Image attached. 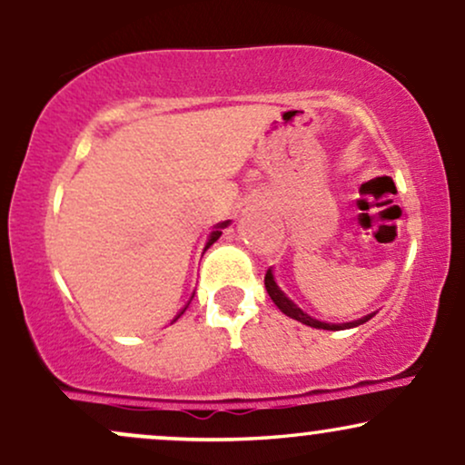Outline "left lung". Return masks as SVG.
Instances as JSON below:
<instances>
[{"label":"left lung","mask_w":465,"mask_h":465,"mask_svg":"<svg viewBox=\"0 0 465 465\" xmlns=\"http://www.w3.org/2000/svg\"><path fill=\"white\" fill-rule=\"evenodd\" d=\"M264 286H266V292H269V297H271V300H273L275 306L280 308V311L284 312L286 317L295 319V322H300V323H306V325H311V328H319V330H322V328H323V330H345V328H356V325H361V323L370 322V319H371V314H370V317H362V319H359V322H351V323H341V325H336V323H323V322H317V319L308 317V314L303 312L302 308H297L295 303H292L291 300H288V297L284 295V292H282L280 288H277L275 280H273V273H271V271H266V275H264Z\"/></svg>","instance_id":"obj_1"}]
</instances>
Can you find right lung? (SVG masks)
Returning <instances> with one entry per match:
<instances>
[{"label": "right lung", "instance_id": "add662e5", "mask_svg": "<svg viewBox=\"0 0 465 465\" xmlns=\"http://www.w3.org/2000/svg\"><path fill=\"white\" fill-rule=\"evenodd\" d=\"M221 227H227V223H221ZM221 233H223V232H214V233H212V236H210V242H207V247H210V244H214L216 240L221 238ZM207 247H205V249H207Z\"/></svg>", "mask_w": 465, "mask_h": 465}]
</instances>
